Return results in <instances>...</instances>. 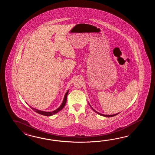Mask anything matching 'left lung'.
Segmentation results:
<instances>
[{
	"label": "left lung",
	"instance_id": "1",
	"mask_svg": "<svg viewBox=\"0 0 155 155\" xmlns=\"http://www.w3.org/2000/svg\"><path fill=\"white\" fill-rule=\"evenodd\" d=\"M89 105H90V106L91 107V106H90V105L89 104ZM91 109H92V110L93 111H94L95 112H96L97 114H98L99 115H101L103 116H105V117H113V116H115L117 115V114H119V113H118V114H114V115H104V114H100V113H99V112H97L96 111H95L94 109H93L92 107H91Z\"/></svg>",
	"mask_w": 155,
	"mask_h": 155
}]
</instances>
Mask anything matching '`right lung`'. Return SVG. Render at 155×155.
<instances>
[{"mask_svg":"<svg viewBox=\"0 0 155 155\" xmlns=\"http://www.w3.org/2000/svg\"><path fill=\"white\" fill-rule=\"evenodd\" d=\"M68 92H69V90H68V91L66 92L65 95L64 96V99H63V102H62L61 105L58 108V109L55 110L53 111L52 112L43 111H41V110H38V109L33 108V107H31V106H30V107L31 109H33V110H34L35 112H37V113L39 114H41V115H42L46 116H52L53 115H54V114H55L56 113H58L59 111L61 110L64 108V106L65 105V104H66V100H67V96H68Z\"/></svg>","mask_w":155,"mask_h":155,"instance_id":"right-lung-1","label":"right lung"}]
</instances>
